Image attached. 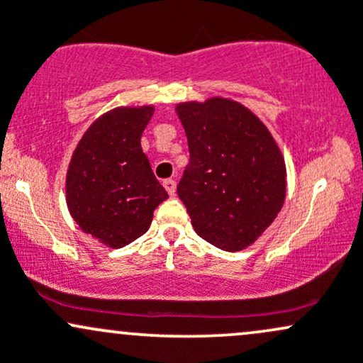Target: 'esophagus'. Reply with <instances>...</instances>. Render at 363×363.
Masks as SVG:
<instances>
[{"label":"esophagus","instance_id":"1","mask_svg":"<svg viewBox=\"0 0 363 363\" xmlns=\"http://www.w3.org/2000/svg\"><path fill=\"white\" fill-rule=\"evenodd\" d=\"M164 187H165V189H167V193L170 196L176 194V181H174V179H165Z\"/></svg>","mask_w":363,"mask_h":363}]
</instances>
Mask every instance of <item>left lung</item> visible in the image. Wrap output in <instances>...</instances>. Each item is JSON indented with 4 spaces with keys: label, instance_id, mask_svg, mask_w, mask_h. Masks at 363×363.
<instances>
[{
    "label": "left lung",
    "instance_id": "obj_1",
    "mask_svg": "<svg viewBox=\"0 0 363 363\" xmlns=\"http://www.w3.org/2000/svg\"><path fill=\"white\" fill-rule=\"evenodd\" d=\"M189 147L177 186L196 234L223 251L251 245L277 215L286 169L272 133L242 104L228 99L176 107Z\"/></svg>",
    "mask_w": 363,
    "mask_h": 363
}]
</instances>
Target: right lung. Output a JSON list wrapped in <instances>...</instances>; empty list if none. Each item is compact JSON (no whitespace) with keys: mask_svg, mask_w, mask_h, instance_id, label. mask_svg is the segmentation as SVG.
I'll return each mask as SVG.
<instances>
[{"mask_svg":"<svg viewBox=\"0 0 363 363\" xmlns=\"http://www.w3.org/2000/svg\"><path fill=\"white\" fill-rule=\"evenodd\" d=\"M152 106L119 107L86 129L66 176V203L85 234L123 247L150 228L153 210L169 198L141 150Z\"/></svg>","mask_w":363,"mask_h":363,"instance_id":"obj_1","label":"right lung"}]
</instances>
